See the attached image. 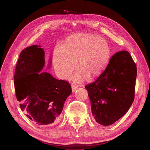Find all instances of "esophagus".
Masks as SVG:
<instances>
[{"label": "esophagus", "instance_id": "34e87169", "mask_svg": "<svg viewBox=\"0 0 150 150\" xmlns=\"http://www.w3.org/2000/svg\"><path fill=\"white\" fill-rule=\"evenodd\" d=\"M71 88H72V92H74L78 88V87H77V86H75V85H72L71 86Z\"/></svg>", "mask_w": 150, "mask_h": 150}]
</instances>
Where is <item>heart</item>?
Listing matches in <instances>:
<instances>
[{"instance_id":"obj_1","label":"heart","mask_w":150,"mask_h":150,"mask_svg":"<svg viewBox=\"0 0 150 150\" xmlns=\"http://www.w3.org/2000/svg\"><path fill=\"white\" fill-rule=\"evenodd\" d=\"M111 48L103 38L79 33L69 36L64 46L57 45L53 52V64L57 74L65 79L74 70L77 59L79 71L74 76L76 82H82L90 76L100 75L108 64Z\"/></svg>"}]
</instances>
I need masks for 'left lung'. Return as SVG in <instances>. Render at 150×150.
Listing matches in <instances>:
<instances>
[{"instance_id":"8db88e82","label":"left lung","mask_w":150,"mask_h":150,"mask_svg":"<svg viewBox=\"0 0 150 150\" xmlns=\"http://www.w3.org/2000/svg\"><path fill=\"white\" fill-rule=\"evenodd\" d=\"M136 77V64L128 52L111 57L103 73L85 87L96 122L107 126L127 112L134 100Z\"/></svg>"}]
</instances>
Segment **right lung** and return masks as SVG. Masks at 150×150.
Segmentation results:
<instances>
[{"label":"right lung","mask_w":150,"mask_h":150,"mask_svg":"<svg viewBox=\"0 0 150 150\" xmlns=\"http://www.w3.org/2000/svg\"><path fill=\"white\" fill-rule=\"evenodd\" d=\"M45 63V52L40 45L27 47L20 53L14 76L16 96L21 110L39 125L57 123L72 92L68 82L41 72ZM51 63L50 58L47 68Z\"/></svg>","instance_id":"1"}]
</instances>
